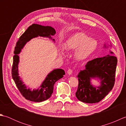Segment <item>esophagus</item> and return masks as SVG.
<instances>
[{
  "instance_id": "esophagus-1",
  "label": "esophagus",
  "mask_w": 126,
  "mask_h": 126,
  "mask_svg": "<svg viewBox=\"0 0 126 126\" xmlns=\"http://www.w3.org/2000/svg\"><path fill=\"white\" fill-rule=\"evenodd\" d=\"M72 73H73V70H72L71 69H68V71H67V73H68L69 75H71V74H72Z\"/></svg>"
}]
</instances>
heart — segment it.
<instances>
[{
  "instance_id": "heart-1",
  "label": "heart",
  "mask_w": 126,
  "mask_h": 126,
  "mask_svg": "<svg viewBox=\"0 0 126 126\" xmlns=\"http://www.w3.org/2000/svg\"><path fill=\"white\" fill-rule=\"evenodd\" d=\"M97 47V42L84 33L72 35L64 43V48L68 51L76 50L75 56L78 60H83L92 55ZM63 52V51H62Z\"/></svg>"
}]
</instances>
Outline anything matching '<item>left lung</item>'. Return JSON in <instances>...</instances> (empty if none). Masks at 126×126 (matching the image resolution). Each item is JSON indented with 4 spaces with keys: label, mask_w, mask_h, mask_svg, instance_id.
<instances>
[{
    "label": "left lung",
    "mask_w": 126,
    "mask_h": 126,
    "mask_svg": "<svg viewBox=\"0 0 126 126\" xmlns=\"http://www.w3.org/2000/svg\"><path fill=\"white\" fill-rule=\"evenodd\" d=\"M110 53L113 54V52L110 51ZM111 54L89 61L85 70L79 73V85L76 93L79 100L87 103H98L113 89L117 59ZM95 77H98L101 81V86L97 88L90 84V78Z\"/></svg>",
    "instance_id": "left-lung-1"
}]
</instances>
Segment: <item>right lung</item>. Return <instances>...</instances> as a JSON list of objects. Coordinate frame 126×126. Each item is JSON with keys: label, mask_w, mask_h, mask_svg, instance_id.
Wrapping results in <instances>:
<instances>
[{"label": "right lung", "mask_w": 126, "mask_h": 126, "mask_svg": "<svg viewBox=\"0 0 126 126\" xmlns=\"http://www.w3.org/2000/svg\"><path fill=\"white\" fill-rule=\"evenodd\" d=\"M56 33V31L51 26H44L33 24L26 29L17 41L15 47L12 68V76L15 84L21 94L26 100L33 102H40L47 100L50 98L53 93V85L56 81L62 79L65 75V72L62 69H55L47 75L44 81L43 82L40 89L31 90L28 89L25 84L20 79L18 76V64L19 63V56L21 49L25 44L32 38L39 36L47 37L51 38V36ZM54 41V39H53Z\"/></svg>", "instance_id": "1"}]
</instances>
